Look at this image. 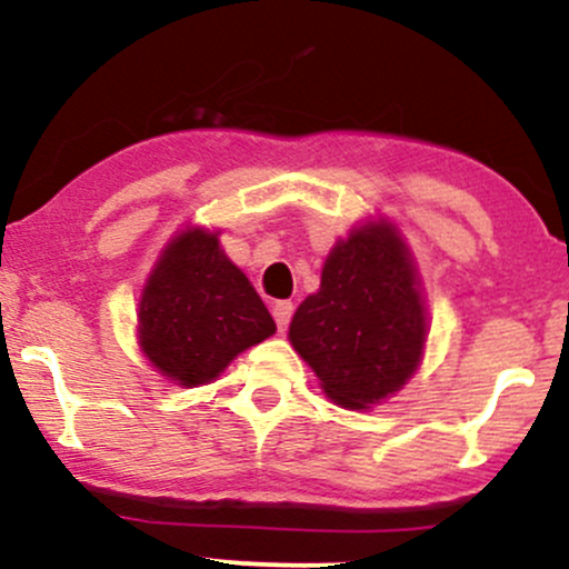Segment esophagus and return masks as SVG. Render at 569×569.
<instances>
[{
  "mask_svg": "<svg viewBox=\"0 0 569 569\" xmlns=\"http://www.w3.org/2000/svg\"><path fill=\"white\" fill-rule=\"evenodd\" d=\"M292 311H296V306H292L290 301H273L271 315H273V319H277L279 333H284L287 330V325H290V319H292Z\"/></svg>",
  "mask_w": 569,
  "mask_h": 569,
  "instance_id": "esophagus-1",
  "label": "esophagus"
}]
</instances>
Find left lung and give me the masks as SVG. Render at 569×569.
I'll return each instance as SVG.
<instances>
[{
  "instance_id": "left-lung-1",
  "label": "left lung",
  "mask_w": 569,
  "mask_h": 569,
  "mask_svg": "<svg viewBox=\"0 0 569 569\" xmlns=\"http://www.w3.org/2000/svg\"><path fill=\"white\" fill-rule=\"evenodd\" d=\"M427 317L406 244L387 222L338 241L319 292L298 306L290 341L343 408H370L411 379Z\"/></svg>"
}]
</instances>
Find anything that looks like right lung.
<instances>
[{
	"label": "right lung",
	"mask_w": 569,
	"mask_h": 569,
	"mask_svg": "<svg viewBox=\"0 0 569 569\" xmlns=\"http://www.w3.org/2000/svg\"><path fill=\"white\" fill-rule=\"evenodd\" d=\"M277 330L250 279L201 228L171 239L139 303V343L182 387L207 385Z\"/></svg>",
	"instance_id": "right-lung-1"
}]
</instances>
